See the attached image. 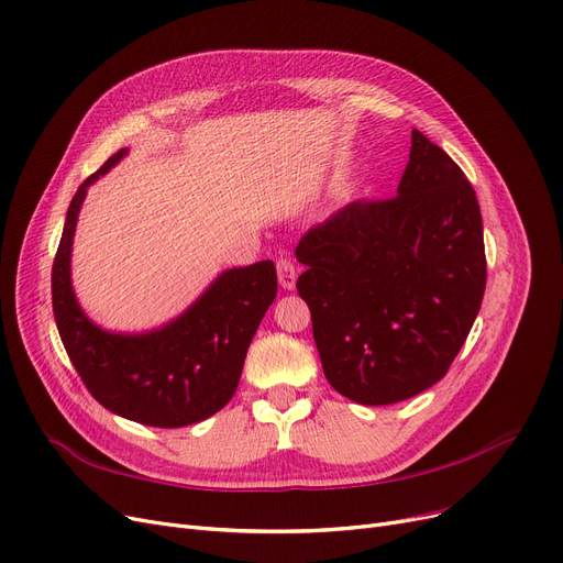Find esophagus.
<instances>
[{"label":"esophagus","instance_id":"obj_1","mask_svg":"<svg viewBox=\"0 0 563 563\" xmlns=\"http://www.w3.org/2000/svg\"><path fill=\"white\" fill-rule=\"evenodd\" d=\"M277 277H279L282 288L294 290V288H296V279H298V267H296V263L288 261V258H279V261H277Z\"/></svg>","mask_w":563,"mask_h":563}]
</instances>
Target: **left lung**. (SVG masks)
<instances>
[{"label": "left lung", "instance_id": "obj_1", "mask_svg": "<svg viewBox=\"0 0 563 563\" xmlns=\"http://www.w3.org/2000/svg\"><path fill=\"white\" fill-rule=\"evenodd\" d=\"M328 384L386 407L441 380L485 294L483 217L462 168L418 129L397 196L355 200L296 246Z\"/></svg>", "mask_w": 563, "mask_h": 563}]
</instances>
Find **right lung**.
I'll return each instance as SVG.
<instances>
[{"label": "right lung", "instance_id": "1", "mask_svg": "<svg viewBox=\"0 0 563 563\" xmlns=\"http://www.w3.org/2000/svg\"><path fill=\"white\" fill-rule=\"evenodd\" d=\"M129 150H120L78 187L53 263V311L76 372L112 413L150 427H185L221 411L238 390L242 365L277 296L273 261L231 267L183 313L143 332L108 330L80 307L71 254L87 189Z\"/></svg>", "mask_w": 563, "mask_h": 563}]
</instances>
